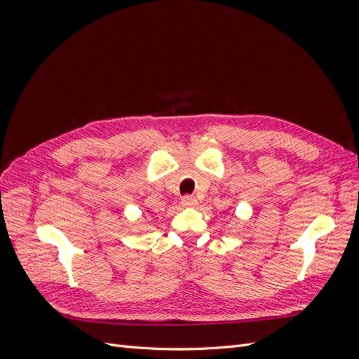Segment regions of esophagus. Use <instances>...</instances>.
Masks as SVG:
<instances>
[{
  "mask_svg": "<svg viewBox=\"0 0 359 359\" xmlns=\"http://www.w3.org/2000/svg\"><path fill=\"white\" fill-rule=\"evenodd\" d=\"M181 203L184 206H196L198 205V199L194 198V196H190V194H187V196H184L181 199Z\"/></svg>",
  "mask_w": 359,
  "mask_h": 359,
  "instance_id": "1",
  "label": "esophagus"
}]
</instances>
